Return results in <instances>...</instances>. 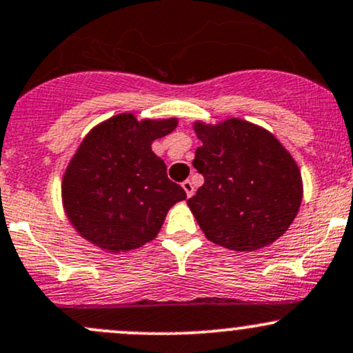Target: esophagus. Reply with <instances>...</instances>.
<instances>
[{"label":"esophagus","mask_w":353,"mask_h":353,"mask_svg":"<svg viewBox=\"0 0 353 353\" xmlns=\"http://www.w3.org/2000/svg\"><path fill=\"white\" fill-rule=\"evenodd\" d=\"M183 189L185 191V194H188V197H191L192 194H194V185H192V183L189 179L183 183Z\"/></svg>","instance_id":"1"}]
</instances>
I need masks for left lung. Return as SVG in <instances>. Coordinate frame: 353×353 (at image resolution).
Listing matches in <instances>:
<instances>
[{"mask_svg":"<svg viewBox=\"0 0 353 353\" xmlns=\"http://www.w3.org/2000/svg\"><path fill=\"white\" fill-rule=\"evenodd\" d=\"M203 145L192 165L204 184L188 206L209 241L254 251L285 234L303 197L292 154L263 127L241 119L196 122Z\"/></svg>","mask_w":353,"mask_h":353,"instance_id":"left-lung-1","label":"left lung"}]
</instances>
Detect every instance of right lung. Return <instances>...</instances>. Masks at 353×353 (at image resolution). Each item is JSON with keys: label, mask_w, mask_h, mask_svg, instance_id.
<instances>
[{"label": "right lung", "mask_w": 353, "mask_h": 353, "mask_svg": "<svg viewBox=\"0 0 353 353\" xmlns=\"http://www.w3.org/2000/svg\"><path fill=\"white\" fill-rule=\"evenodd\" d=\"M176 127L177 119L119 114L87 134L61 181L65 212L80 236L108 253L156 238L169 209L185 199L150 147Z\"/></svg>", "instance_id": "add662e5"}]
</instances>
